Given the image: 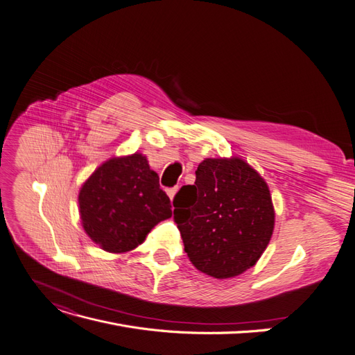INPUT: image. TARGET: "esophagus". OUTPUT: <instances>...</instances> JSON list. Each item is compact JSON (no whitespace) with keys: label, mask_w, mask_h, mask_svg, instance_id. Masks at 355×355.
Segmentation results:
<instances>
[{"label":"esophagus","mask_w":355,"mask_h":355,"mask_svg":"<svg viewBox=\"0 0 355 355\" xmlns=\"http://www.w3.org/2000/svg\"><path fill=\"white\" fill-rule=\"evenodd\" d=\"M177 191H178V189H169L166 193H168V196H169V198L171 200H174V197H175V194H177Z\"/></svg>","instance_id":"obj_1"}]
</instances>
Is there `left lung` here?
Instances as JSON below:
<instances>
[{"label":"left lung","mask_w":355,"mask_h":355,"mask_svg":"<svg viewBox=\"0 0 355 355\" xmlns=\"http://www.w3.org/2000/svg\"><path fill=\"white\" fill-rule=\"evenodd\" d=\"M174 222L191 264L230 279L257 264L272 236L275 211L266 180L242 158H206L194 186L174 198Z\"/></svg>","instance_id":"1"}]
</instances>
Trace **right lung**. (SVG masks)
<instances>
[{"label":"right lung","instance_id":"add662e5","mask_svg":"<svg viewBox=\"0 0 355 355\" xmlns=\"http://www.w3.org/2000/svg\"><path fill=\"white\" fill-rule=\"evenodd\" d=\"M78 205L85 234L112 254L135 250L173 214L158 174L139 152L103 162L83 184Z\"/></svg>","mask_w":355,"mask_h":355}]
</instances>
